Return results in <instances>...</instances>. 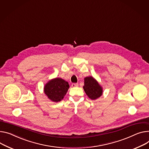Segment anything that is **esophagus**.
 Instances as JSON below:
<instances>
[{"mask_svg":"<svg viewBox=\"0 0 149 149\" xmlns=\"http://www.w3.org/2000/svg\"><path fill=\"white\" fill-rule=\"evenodd\" d=\"M72 87H77V86H78V84H72Z\"/></svg>","mask_w":149,"mask_h":149,"instance_id":"34e87169","label":"esophagus"}]
</instances>
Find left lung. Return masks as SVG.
<instances>
[{
	"label": "left lung",
	"mask_w": 149,
	"mask_h": 149,
	"mask_svg": "<svg viewBox=\"0 0 149 149\" xmlns=\"http://www.w3.org/2000/svg\"><path fill=\"white\" fill-rule=\"evenodd\" d=\"M84 89L88 97L92 100L100 98L103 93L102 87L93 76L86 77L84 79Z\"/></svg>",
	"instance_id": "obj_1"
}]
</instances>
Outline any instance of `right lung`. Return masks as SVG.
Returning <instances> with one entry per match:
<instances>
[{
    "label": "right lung",
    "instance_id": "obj_1",
    "mask_svg": "<svg viewBox=\"0 0 149 149\" xmlns=\"http://www.w3.org/2000/svg\"><path fill=\"white\" fill-rule=\"evenodd\" d=\"M69 88L68 83L65 80L56 77L51 79L44 86V93L53 102L61 101Z\"/></svg>",
    "mask_w": 149,
    "mask_h": 149
}]
</instances>
